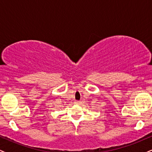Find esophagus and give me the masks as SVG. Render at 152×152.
<instances>
[{"instance_id": "esophagus-1", "label": "esophagus", "mask_w": 152, "mask_h": 152, "mask_svg": "<svg viewBox=\"0 0 152 152\" xmlns=\"http://www.w3.org/2000/svg\"><path fill=\"white\" fill-rule=\"evenodd\" d=\"M76 104H80V102H79V101H76Z\"/></svg>"}]
</instances>
